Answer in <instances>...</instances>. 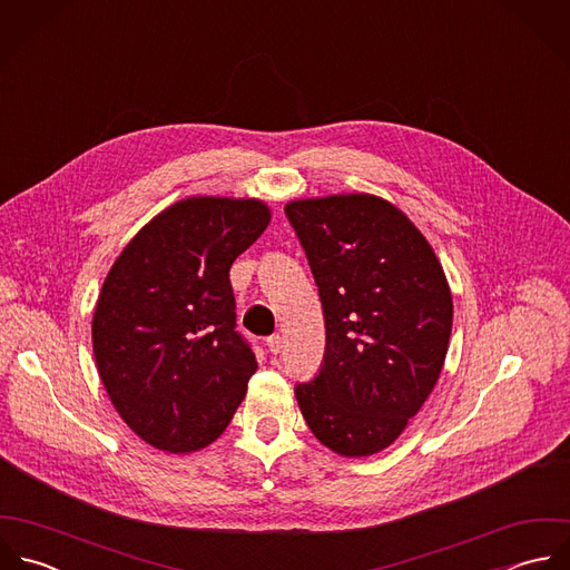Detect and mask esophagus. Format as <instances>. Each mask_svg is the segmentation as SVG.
Listing matches in <instances>:
<instances>
[{
    "instance_id": "esophagus-1",
    "label": "esophagus",
    "mask_w": 570,
    "mask_h": 570,
    "mask_svg": "<svg viewBox=\"0 0 570 570\" xmlns=\"http://www.w3.org/2000/svg\"><path fill=\"white\" fill-rule=\"evenodd\" d=\"M267 350H269V354H281L283 352V338L278 336V334H274V336H269L267 338Z\"/></svg>"
}]
</instances>
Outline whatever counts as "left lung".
<instances>
[{
	"instance_id": "8db88e82",
	"label": "left lung",
	"mask_w": 570,
	"mask_h": 570,
	"mask_svg": "<svg viewBox=\"0 0 570 570\" xmlns=\"http://www.w3.org/2000/svg\"><path fill=\"white\" fill-rule=\"evenodd\" d=\"M314 274L325 356L294 386L312 433L350 458L389 446L440 379L453 303L417 227L372 194L285 207Z\"/></svg>"
}]
</instances>
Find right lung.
I'll list each match as a JSON object with an SVG mask.
<instances>
[{
  "instance_id": "obj_1",
  "label": "right lung",
  "mask_w": 570,
  "mask_h": 570,
  "mask_svg": "<svg viewBox=\"0 0 570 570\" xmlns=\"http://www.w3.org/2000/svg\"><path fill=\"white\" fill-rule=\"evenodd\" d=\"M254 198H186L115 261L92 316L101 382L148 444L188 453L214 442L256 372L236 332L229 267L267 227Z\"/></svg>"
}]
</instances>
